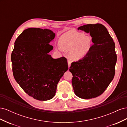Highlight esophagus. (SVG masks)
Returning <instances> with one entry per match:
<instances>
[{
  "mask_svg": "<svg viewBox=\"0 0 127 127\" xmlns=\"http://www.w3.org/2000/svg\"><path fill=\"white\" fill-rule=\"evenodd\" d=\"M68 68H69L70 66V65H71V62L70 61H68Z\"/></svg>",
  "mask_w": 127,
  "mask_h": 127,
  "instance_id": "obj_1",
  "label": "esophagus"
}]
</instances>
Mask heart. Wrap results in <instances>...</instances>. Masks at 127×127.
<instances>
[{"mask_svg":"<svg viewBox=\"0 0 127 127\" xmlns=\"http://www.w3.org/2000/svg\"><path fill=\"white\" fill-rule=\"evenodd\" d=\"M59 44L61 49L70 51L69 56L74 60L81 59L90 52L92 47V40L85 34L70 31L60 37Z\"/></svg>","mask_w":127,"mask_h":127,"instance_id":"1","label":"heart"}]
</instances>
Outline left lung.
I'll return each instance as SVG.
<instances>
[{
    "instance_id": "8db88e82",
    "label": "left lung",
    "mask_w": 127,
    "mask_h": 127,
    "mask_svg": "<svg viewBox=\"0 0 127 127\" xmlns=\"http://www.w3.org/2000/svg\"><path fill=\"white\" fill-rule=\"evenodd\" d=\"M78 30L89 33L94 44L85 57L71 63V83L78 97L90 99L101 95L114 78L117 60L115 43L101 24L84 25Z\"/></svg>"
}]
</instances>
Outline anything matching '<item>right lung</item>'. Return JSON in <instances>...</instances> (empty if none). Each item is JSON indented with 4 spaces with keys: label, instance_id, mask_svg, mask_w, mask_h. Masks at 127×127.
<instances>
[{
    "label": "right lung",
    "instance_id": "obj_1",
    "mask_svg": "<svg viewBox=\"0 0 127 127\" xmlns=\"http://www.w3.org/2000/svg\"><path fill=\"white\" fill-rule=\"evenodd\" d=\"M55 34L48 29L29 28L15 42L11 53L15 79L26 93L39 101L55 96L57 84L68 69L67 59H53L49 52Z\"/></svg>",
    "mask_w": 127,
    "mask_h": 127
}]
</instances>
